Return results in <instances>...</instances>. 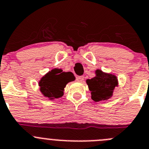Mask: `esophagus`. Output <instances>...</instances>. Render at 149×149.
Here are the masks:
<instances>
[{
  "label": "esophagus",
  "mask_w": 149,
  "mask_h": 149,
  "mask_svg": "<svg viewBox=\"0 0 149 149\" xmlns=\"http://www.w3.org/2000/svg\"><path fill=\"white\" fill-rule=\"evenodd\" d=\"M84 77L83 76H79V77L77 78V80L78 81H79V82H83V81H84Z\"/></svg>",
  "instance_id": "34e87169"
}]
</instances>
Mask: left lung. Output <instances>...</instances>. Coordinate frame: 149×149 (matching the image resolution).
I'll list each match as a JSON object with an SVG mask.
<instances>
[{"label":"left lung","mask_w":149,"mask_h":149,"mask_svg":"<svg viewBox=\"0 0 149 149\" xmlns=\"http://www.w3.org/2000/svg\"><path fill=\"white\" fill-rule=\"evenodd\" d=\"M96 76L86 82L91 91V98L95 102L106 101L112 96L113 90L118 86V79L115 75L106 73L101 70H95Z\"/></svg>","instance_id":"obj_1"}]
</instances>
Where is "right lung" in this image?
I'll use <instances>...</instances> for the list:
<instances>
[{
  "label": "right lung",
  "mask_w": 149,
  "mask_h": 149,
  "mask_svg": "<svg viewBox=\"0 0 149 149\" xmlns=\"http://www.w3.org/2000/svg\"><path fill=\"white\" fill-rule=\"evenodd\" d=\"M75 76L71 72H62L55 68L43 76L39 81L40 92L49 99L59 98L64 95V88L70 81H74Z\"/></svg>",
  "instance_id": "right-lung-1"
}]
</instances>
